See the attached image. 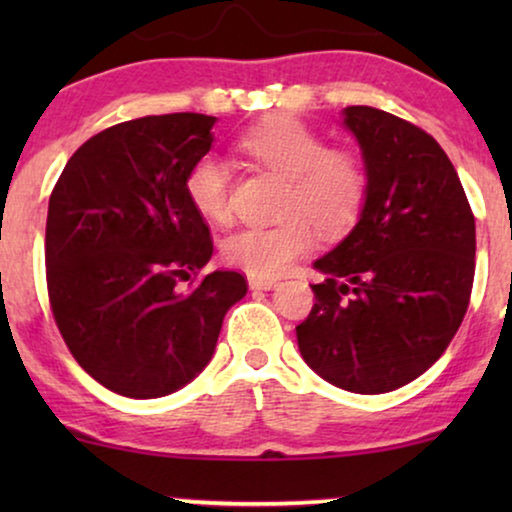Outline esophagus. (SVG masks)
Here are the masks:
<instances>
[{
    "label": "esophagus",
    "mask_w": 512,
    "mask_h": 512,
    "mask_svg": "<svg viewBox=\"0 0 512 512\" xmlns=\"http://www.w3.org/2000/svg\"><path fill=\"white\" fill-rule=\"evenodd\" d=\"M277 286V279H268V277H254L251 275L249 277V289H258V291H270V289H275Z\"/></svg>",
    "instance_id": "1"
}]
</instances>
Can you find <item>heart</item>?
Masks as SVG:
<instances>
[{"label": "heart", "mask_w": 512, "mask_h": 512, "mask_svg": "<svg viewBox=\"0 0 512 512\" xmlns=\"http://www.w3.org/2000/svg\"><path fill=\"white\" fill-rule=\"evenodd\" d=\"M244 153L291 179L282 226L237 230L223 244V258L254 277H277L321 235L347 233L366 202L368 177L361 158L349 149H328L324 137L293 116H272L240 139ZM186 195L209 221L230 219L233 174L223 158L205 153L186 172Z\"/></svg>", "instance_id": "b5f03b06"}]
</instances>
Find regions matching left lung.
<instances>
[{"label":"left lung","mask_w":512,"mask_h":512,"mask_svg":"<svg viewBox=\"0 0 512 512\" xmlns=\"http://www.w3.org/2000/svg\"><path fill=\"white\" fill-rule=\"evenodd\" d=\"M368 191L359 221L314 261L310 317L296 326L307 366L354 394H387L429 370L464 321L475 219L457 170L422 128L373 107L342 109Z\"/></svg>","instance_id":"obj_1"}]
</instances>
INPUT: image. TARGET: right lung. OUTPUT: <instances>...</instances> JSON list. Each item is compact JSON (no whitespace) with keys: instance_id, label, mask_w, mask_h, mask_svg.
I'll return each instance as SVG.
<instances>
[{"instance_id":"1","label":"right lung","mask_w":512,"mask_h":512,"mask_svg":"<svg viewBox=\"0 0 512 512\" xmlns=\"http://www.w3.org/2000/svg\"><path fill=\"white\" fill-rule=\"evenodd\" d=\"M216 118L125 121L79 146L48 200L46 282L69 352L116 394L160 398L212 361L247 279H195L214 244L186 195V172L212 149ZM181 281H188L186 290Z\"/></svg>"}]
</instances>
